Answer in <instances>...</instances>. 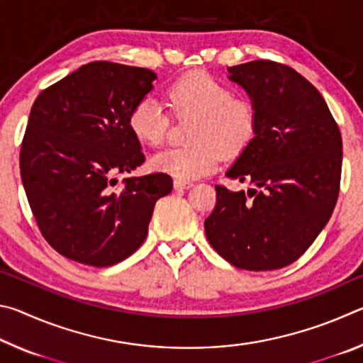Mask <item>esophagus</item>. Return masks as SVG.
<instances>
[{
    "label": "esophagus",
    "instance_id": "obj_1",
    "mask_svg": "<svg viewBox=\"0 0 363 363\" xmlns=\"http://www.w3.org/2000/svg\"><path fill=\"white\" fill-rule=\"evenodd\" d=\"M194 184L190 181H184V179H174V189L176 190H182V189H189L192 187Z\"/></svg>",
    "mask_w": 363,
    "mask_h": 363
}]
</instances>
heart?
<instances>
[{"label": "heart", "mask_w": 363, "mask_h": 363, "mask_svg": "<svg viewBox=\"0 0 363 363\" xmlns=\"http://www.w3.org/2000/svg\"><path fill=\"white\" fill-rule=\"evenodd\" d=\"M168 107L176 118L195 116L187 133L189 145L171 147L152 157V168L174 176L195 179L211 173L223 153L233 157L253 140L257 128L255 104L233 96L229 86L206 72H192L167 89ZM171 113L155 97L145 96L134 104L128 125L140 143L157 147L168 136Z\"/></svg>", "instance_id": "heart-1"}]
</instances>
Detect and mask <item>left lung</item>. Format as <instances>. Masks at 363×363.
Here are the masks:
<instances>
[{"mask_svg":"<svg viewBox=\"0 0 363 363\" xmlns=\"http://www.w3.org/2000/svg\"><path fill=\"white\" fill-rule=\"evenodd\" d=\"M229 72L253 101L257 128L225 176L251 189L214 186L206 238L238 269H281L304 255L335 210L341 133L315 86L291 67L251 60Z\"/></svg>","mask_w":363,"mask_h":363,"instance_id":"left-lung-1","label":"left lung"}]
</instances>
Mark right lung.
<instances>
[{
    "label": "right lung",
    "mask_w": 363,
    "mask_h": 363,
    "mask_svg": "<svg viewBox=\"0 0 363 363\" xmlns=\"http://www.w3.org/2000/svg\"><path fill=\"white\" fill-rule=\"evenodd\" d=\"M155 73L107 60L82 65L43 89L30 110L21 147V177L36 224L59 255L108 267L144 243L164 173L126 177L145 162L128 125Z\"/></svg>",
    "instance_id": "right-lung-1"
}]
</instances>
